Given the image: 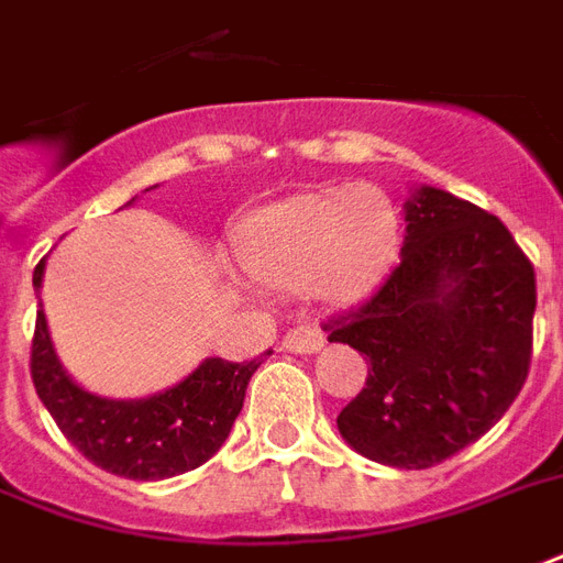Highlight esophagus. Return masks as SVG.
Returning a JSON list of instances; mask_svg holds the SVG:
<instances>
[{"label": "esophagus", "instance_id": "34e87169", "mask_svg": "<svg viewBox=\"0 0 563 563\" xmlns=\"http://www.w3.org/2000/svg\"><path fill=\"white\" fill-rule=\"evenodd\" d=\"M287 353H317L323 346V332L317 327H297L282 338Z\"/></svg>", "mask_w": 563, "mask_h": 563}]
</instances>
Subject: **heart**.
<instances>
[{
	"label": "heart",
	"mask_w": 563,
	"mask_h": 563,
	"mask_svg": "<svg viewBox=\"0 0 563 563\" xmlns=\"http://www.w3.org/2000/svg\"><path fill=\"white\" fill-rule=\"evenodd\" d=\"M395 207L374 186L266 207L236 243V261L269 287H306L353 302L374 285L395 246Z\"/></svg>",
	"instance_id": "heart-1"
}]
</instances>
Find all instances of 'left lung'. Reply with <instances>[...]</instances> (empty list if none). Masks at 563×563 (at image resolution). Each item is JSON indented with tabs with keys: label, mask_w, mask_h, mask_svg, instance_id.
I'll list each match as a JSON object with an SVG mask.
<instances>
[{
	"label": "left lung",
	"mask_w": 563,
	"mask_h": 563,
	"mask_svg": "<svg viewBox=\"0 0 563 563\" xmlns=\"http://www.w3.org/2000/svg\"><path fill=\"white\" fill-rule=\"evenodd\" d=\"M400 264L356 311L323 323L365 353V388L338 416L346 445L395 468H430L477 442L531 365L534 266L505 222L437 186L407 205Z\"/></svg>",
	"instance_id": "obj_1"
}]
</instances>
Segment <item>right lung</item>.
Here are the masks:
<instances>
[{
	"label": "right lung",
	"mask_w": 563,
	"mask_h": 563,
	"mask_svg": "<svg viewBox=\"0 0 563 563\" xmlns=\"http://www.w3.org/2000/svg\"><path fill=\"white\" fill-rule=\"evenodd\" d=\"M44 264L46 257L35 266V290L44 282ZM257 365L261 358H205L189 377L159 395L112 400L91 395L70 379L49 341L44 306L37 308L32 383L41 404L82 457L130 481L184 475L213 457L243 409Z\"/></svg>",
	"instance_id": "add662e5"
}]
</instances>
